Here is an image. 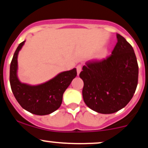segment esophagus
I'll return each mask as SVG.
<instances>
[{"label": "esophagus", "mask_w": 148, "mask_h": 148, "mask_svg": "<svg viewBox=\"0 0 148 148\" xmlns=\"http://www.w3.org/2000/svg\"><path fill=\"white\" fill-rule=\"evenodd\" d=\"M81 69H82V67H81V66L80 65V64H79V65L76 66V71H77L78 75H79L80 72H81Z\"/></svg>", "instance_id": "esophagus-1"}]
</instances>
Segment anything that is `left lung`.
Listing matches in <instances>:
<instances>
[{"mask_svg":"<svg viewBox=\"0 0 148 148\" xmlns=\"http://www.w3.org/2000/svg\"><path fill=\"white\" fill-rule=\"evenodd\" d=\"M111 55L86 63L79 76L84 81V102L93 111L110 114L120 111L133 97L138 66L133 47L120 34Z\"/></svg>","mask_w":148,"mask_h":148,"instance_id":"1","label":"left lung"}]
</instances>
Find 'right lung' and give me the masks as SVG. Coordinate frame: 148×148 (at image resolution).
Wrapping results in <instances>:
<instances>
[{"instance_id": "right-lung-1", "label": "right lung", "mask_w": 148, "mask_h": 148, "mask_svg": "<svg viewBox=\"0 0 148 148\" xmlns=\"http://www.w3.org/2000/svg\"><path fill=\"white\" fill-rule=\"evenodd\" d=\"M25 41L15 51L10 64V82L16 101L23 109L38 115L50 114L60 106L62 95L76 76V69L59 73L44 84L31 86L21 83L18 79V54Z\"/></svg>"}]
</instances>
